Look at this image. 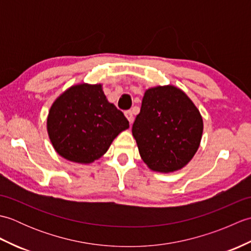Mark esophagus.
<instances>
[{
	"label": "esophagus",
	"instance_id": "1",
	"mask_svg": "<svg viewBox=\"0 0 251 251\" xmlns=\"http://www.w3.org/2000/svg\"><path fill=\"white\" fill-rule=\"evenodd\" d=\"M125 116H126V119L128 120L129 124L131 125L132 122H134V115H132V112L131 111H126L125 112Z\"/></svg>",
	"mask_w": 251,
	"mask_h": 251
}]
</instances>
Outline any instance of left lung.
I'll return each mask as SVG.
<instances>
[{
  "label": "left lung",
  "instance_id": "8db88e82",
  "mask_svg": "<svg viewBox=\"0 0 251 251\" xmlns=\"http://www.w3.org/2000/svg\"><path fill=\"white\" fill-rule=\"evenodd\" d=\"M202 129L201 112L189 96L174 85H158L146 90L131 130L147 166L168 174L193 158Z\"/></svg>",
  "mask_w": 251,
  "mask_h": 251
}]
</instances>
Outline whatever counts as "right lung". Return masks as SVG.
<instances>
[{"label":"right lung","mask_w":251,"mask_h":251,"mask_svg":"<svg viewBox=\"0 0 251 251\" xmlns=\"http://www.w3.org/2000/svg\"><path fill=\"white\" fill-rule=\"evenodd\" d=\"M55 151L69 162L92 164L103 156L122 131L124 114L106 99L102 84L72 85L52 102L46 121Z\"/></svg>","instance_id":"1"}]
</instances>
